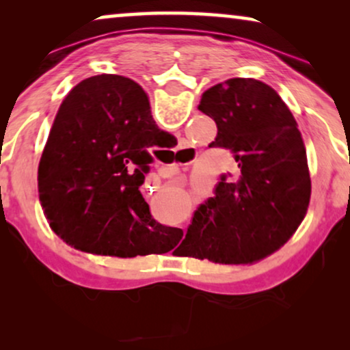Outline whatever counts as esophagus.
Instances as JSON below:
<instances>
[{
    "mask_svg": "<svg viewBox=\"0 0 350 350\" xmlns=\"http://www.w3.org/2000/svg\"><path fill=\"white\" fill-rule=\"evenodd\" d=\"M178 174H180V169L176 165L165 167V169H162V176H164V178H172V176H175ZM150 188H152V186H150Z\"/></svg>",
    "mask_w": 350,
    "mask_h": 350,
    "instance_id": "obj_1",
    "label": "esophagus"
}]
</instances>
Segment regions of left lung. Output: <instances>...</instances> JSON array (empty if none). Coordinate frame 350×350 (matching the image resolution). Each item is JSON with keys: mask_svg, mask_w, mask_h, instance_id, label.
Here are the masks:
<instances>
[{"mask_svg": "<svg viewBox=\"0 0 350 350\" xmlns=\"http://www.w3.org/2000/svg\"><path fill=\"white\" fill-rule=\"evenodd\" d=\"M199 109L218 129L208 148L231 151L241 174L219 176L213 198L194 212L185 237L189 256L221 265L261 260L293 236L309 207L298 124L274 89L252 78L205 90Z\"/></svg>", "mask_w": 350, "mask_h": 350, "instance_id": "left-lung-1", "label": "left lung"}]
</instances>
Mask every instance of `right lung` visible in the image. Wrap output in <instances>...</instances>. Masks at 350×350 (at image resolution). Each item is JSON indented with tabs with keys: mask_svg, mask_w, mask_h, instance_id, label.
I'll use <instances>...</instances> for the list:
<instances>
[{
	"mask_svg": "<svg viewBox=\"0 0 350 350\" xmlns=\"http://www.w3.org/2000/svg\"><path fill=\"white\" fill-rule=\"evenodd\" d=\"M169 132L142 85L119 75L81 81L62 102L38 169L49 226L83 252L121 258L167 253L183 231L151 217L140 193L150 150Z\"/></svg>",
	"mask_w": 350,
	"mask_h": 350,
	"instance_id": "add662e5",
	"label": "right lung"
}]
</instances>
